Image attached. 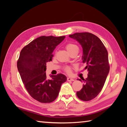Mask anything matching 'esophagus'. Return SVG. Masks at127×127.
<instances>
[{
	"label": "esophagus",
	"mask_w": 127,
	"mask_h": 127,
	"mask_svg": "<svg viewBox=\"0 0 127 127\" xmlns=\"http://www.w3.org/2000/svg\"><path fill=\"white\" fill-rule=\"evenodd\" d=\"M67 81H74V79L73 78H71V77H68V78H67Z\"/></svg>",
	"instance_id": "esophagus-1"
}]
</instances>
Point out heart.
<instances>
[{"label":"heart","mask_w":127,"mask_h":127,"mask_svg":"<svg viewBox=\"0 0 127 127\" xmlns=\"http://www.w3.org/2000/svg\"><path fill=\"white\" fill-rule=\"evenodd\" d=\"M65 47H66V50H67V51L69 53L70 51H71L72 50H73V49H74L78 48V47H77V45H74V44H71V43H69V44H66ZM65 70L66 72L69 73L71 72V68H70L69 66H67V67H66L65 68Z\"/></svg>","instance_id":"1"}]
</instances>
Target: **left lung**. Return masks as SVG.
Listing matches in <instances>:
<instances>
[{"label":"left lung","mask_w":127,"mask_h":127,"mask_svg":"<svg viewBox=\"0 0 127 127\" xmlns=\"http://www.w3.org/2000/svg\"><path fill=\"white\" fill-rule=\"evenodd\" d=\"M69 37L79 43L83 49L82 63L86 64L88 77L78 79L83 83V87L77 92V96L83 101H90L98 95L105 84L110 66L108 53L99 38L89 32L75 33Z\"/></svg>","instance_id":"1"}]
</instances>
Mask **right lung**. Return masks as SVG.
<instances>
[{"label": "right lung", "mask_w": 127, "mask_h": 127, "mask_svg": "<svg viewBox=\"0 0 127 127\" xmlns=\"http://www.w3.org/2000/svg\"><path fill=\"white\" fill-rule=\"evenodd\" d=\"M65 36H42L33 40L21 50L17 68L25 88L34 99L50 103L58 96L62 83L66 81L63 74L50 75L48 79L46 63L52 61L53 52Z\"/></svg>", "instance_id": "1"}]
</instances>
